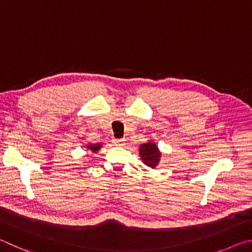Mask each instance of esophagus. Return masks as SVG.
Returning a JSON list of instances; mask_svg holds the SVG:
<instances>
[{
    "instance_id": "1",
    "label": "esophagus",
    "mask_w": 252,
    "mask_h": 252,
    "mask_svg": "<svg viewBox=\"0 0 252 252\" xmlns=\"http://www.w3.org/2000/svg\"><path fill=\"white\" fill-rule=\"evenodd\" d=\"M113 145H115V146H122V145L125 144V140L124 139H113Z\"/></svg>"
}]
</instances>
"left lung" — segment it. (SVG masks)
<instances>
[{"instance_id":"8db88e82","label":"left lung","mask_w":252,"mask_h":252,"mask_svg":"<svg viewBox=\"0 0 252 252\" xmlns=\"http://www.w3.org/2000/svg\"><path fill=\"white\" fill-rule=\"evenodd\" d=\"M139 157L147 167L155 169L160 162L161 152L156 143H154L153 140H148L147 143L142 144L139 146Z\"/></svg>"}]
</instances>
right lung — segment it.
Returning a JSON list of instances; mask_svg holds the SVG:
<instances>
[{
    "label": "right lung",
    "instance_id": "obj_1",
    "mask_svg": "<svg viewBox=\"0 0 252 252\" xmlns=\"http://www.w3.org/2000/svg\"><path fill=\"white\" fill-rule=\"evenodd\" d=\"M101 146H103L101 144H87L85 148L87 149V152L91 151L93 154H96L101 148Z\"/></svg>",
    "mask_w": 252,
    "mask_h": 252
}]
</instances>
